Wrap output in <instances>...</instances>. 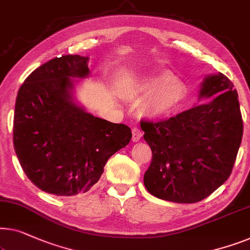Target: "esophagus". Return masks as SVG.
<instances>
[{
	"label": "esophagus",
	"mask_w": 250,
	"mask_h": 250,
	"mask_svg": "<svg viewBox=\"0 0 250 250\" xmlns=\"http://www.w3.org/2000/svg\"><path fill=\"white\" fill-rule=\"evenodd\" d=\"M132 134H133V136H132L133 142H139V141H140L141 139H142L143 133H142V131H141L140 128L134 127L133 131H132Z\"/></svg>",
	"instance_id": "34e87169"
}]
</instances>
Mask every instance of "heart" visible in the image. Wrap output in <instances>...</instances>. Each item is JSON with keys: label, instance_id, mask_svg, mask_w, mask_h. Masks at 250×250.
Wrapping results in <instances>:
<instances>
[{"label": "heart", "instance_id": "b5f03b06", "mask_svg": "<svg viewBox=\"0 0 250 250\" xmlns=\"http://www.w3.org/2000/svg\"><path fill=\"white\" fill-rule=\"evenodd\" d=\"M126 96L134 101H143L144 115L151 118L170 116L186 98V88L170 72L150 75L125 90Z\"/></svg>", "mask_w": 250, "mask_h": 250}]
</instances>
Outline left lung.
I'll return each instance as SVG.
<instances>
[{
	"label": "left lung",
	"instance_id": "1",
	"mask_svg": "<svg viewBox=\"0 0 250 250\" xmlns=\"http://www.w3.org/2000/svg\"><path fill=\"white\" fill-rule=\"evenodd\" d=\"M194 106L166 121L141 122L152 161L144 186L172 203L204 200L229 178L242 139L237 90L222 73L208 75Z\"/></svg>",
	"mask_w": 250,
	"mask_h": 250
}]
</instances>
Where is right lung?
<instances>
[{
    "label": "right lung",
    "instance_id": "1",
    "mask_svg": "<svg viewBox=\"0 0 250 250\" xmlns=\"http://www.w3.org/2000/svg\"><path fill=\"white\" fill-rule=\"evenodd\" d=\"M88 61L55 57L36 68L17 96L14 151L30 182L57 196L88 191L132 139L128 126L95 117L74 101L75 79L90 75Z\"/></svg>",
    "mask_w": 250,
    "mask_h": 250
}]
</instances>
